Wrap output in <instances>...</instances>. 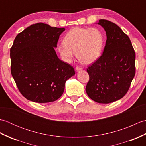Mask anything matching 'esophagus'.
Returning <instances> with one entry per match:
<instances>
[{
    "label": "esophagus",
    "instance_id": "1",
    "mask_svg": "<svg viewBox=\"0 0 146 146\" xmlns=\"http://www.w3.org/2000/svg\"><path fill=\"white\" fill-rule=\"evenodd\" d=\"M83 69H82V68H81L80 66H77L76 67V68H75V70L76 71H82Z\"/></svg>",
    "mask_w": 146,
    "mask_h": 146
}]
</instances>
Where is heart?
<instances>
[{
  "label": "heart",
  "mask_w": 146,
  "mask_h": 146,
  "mask_svg": "<svg viewBox=\"0 0 146 146\" xmlns=\"http://www.w3.org/2000/svg\"><path fill=\"white\" fill-rule=\"evenodd\" d=\"M104 41L100 29L73 27L65 35L63 44L57 46V51L65 61H70L76 53L82 63L90 64L101 56Z\"/></svg>",
  "instance_id": "obj_1"
}]
</instances>
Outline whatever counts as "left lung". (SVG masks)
<instances>
[{"label": "left lung", "instance_id": "8db88e82", "mask_svg": "<svg viewBox=\"0 0 146 146\" xmlns=\"http://www.w3.org/2000/svg\"><path fill=\"white\" fill-rule=\"evenodd\" d=\"M107 35L103 54L87 68L88 97L96 102L109 104L122 98L135 74V53L128 36L117 24L99 20Z\"/></svg>", "mask_w": 146, "mask_h": 146}]
</instances>
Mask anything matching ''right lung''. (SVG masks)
Wrapping results in <instances>:
<instances>
[{
    "label": "right lung",
    "mask_w": 146,
    "mask_h": 146,
    "mask_svg": "<svg viewBox=\"0 0 146 146\" xmlns=\"http://www.w3.org/2000/svg\"><path fill=\"white\" fill-rule=\"evenodd\" d=\"M64 30L39 23L15 37L10 50L11 74L27 100H56L63 94L65 82L75 74L73 66L60 60L54 50Z\"/></svg>",
    "instance_id": "right-lung-1"
}]
</instances>
